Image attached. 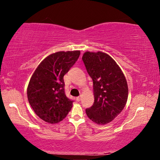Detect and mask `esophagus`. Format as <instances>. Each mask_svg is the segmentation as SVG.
<instances>
[{
    "label": "esophagus",
    "instance_id": "esophagus-1",
    "mask_svg": "<svg viewBox=\"0 0 160 160\" xmlns=\"http://www.w3.org/2000/svg\"><path fill=\"white\" fill-rule=\"evenodd\" d=\"M80 99H81V97L80 96V97H76V100L78 102H80Z\"/></svg>",
    "mask_w": 160,
    "mask_h": 160
}]
</instances>
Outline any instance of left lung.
Wrapping results in <instances>:
<instances>
[{
    "label": "left lung",
    "instance_id": "1",
    "mask_svg": "<svg viewBox=\"0 0 160 160\" xmlns=\"http://www.w3.org/2000/svg\"><path fill=\"white\" fill-rule=\"evenodd\" d=\"M87 71L93 81L94 102L86 109L88 118L98 125L113 121L125 107L128 84L116 61L106 53L86 51L82 56Z\"/></svg>",
    "mask_w": 160,
    "mask_h": 160
}]
</instances>
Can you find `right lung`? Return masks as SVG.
Returning <instances> with one entry per match:
<instances>
[{
	"label": "right lung",
	"instance_id": "right-lung-1",
	"mask_svg": "<svg viewBox=\"0 0 160 160\" xmlns=\"http://www.w3.org/2000/svg\"><path fill=\"white\" fill-rule=\"evenodd\" d=\"M80 51H58L46 57L35 70L28 87V99L35 113L48 123L66 117L72 101L64 91L63 76L79 58Z\"/></svg>",
	"mask_w": 160,
	"mask_h": 160
}]
</instances>
